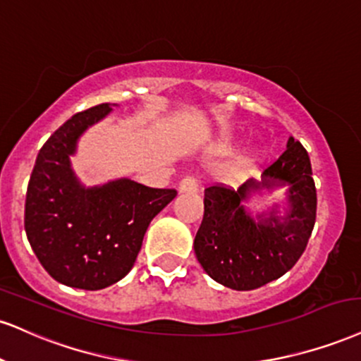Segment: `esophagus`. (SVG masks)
Segmentation results:
<instances>
[{"instance_id": "obj_1", "label": "esophagus", "mask_w": 361, "mask_h": 361, "mask_svg": "<svg viewBox=\"0 0 361 361\" xmlns=\"http://www.w3.org/2000/svg\"><path fill=\"white\" fill-rule=\"evenodd\" d=\"M180 193H195L198 190V181L195 176H185L178 185Z\"/></svg>"}]
</instances>
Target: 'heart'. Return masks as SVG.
I'll use <instances>...</instances> for the list:
<instances>
[{
    "label": "heart",
    "mask_w": 361,
    "mask_h": 361,
    "mask_svg": "<svg viewBox=\"0 0 361 361\" xmlns=\"http://www.w3.org/2000/svg\"><path fill=\"white\" fill-rule=\"evenodd\" d=\"M257 158H259V151L257 149H250V151H247L244 156H242L240 164L247 166V164H252L254 161H257Z\"/></svg>",
    "instance_id": "1"
}]
</instances>
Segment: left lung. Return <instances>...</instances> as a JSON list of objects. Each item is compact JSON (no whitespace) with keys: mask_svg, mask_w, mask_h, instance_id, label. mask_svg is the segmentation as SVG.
<instances>
[{"mask_svg":"<svg viewBox=\"0 0 361 361\" xmlns=\"http://www.w3.org/2000/svg\"><path fill=\"white\" fill-rule=\"evenodd\" d=\"M310 154L289 137L288 147L262 173L232 190L224 185L205 188V212L193 247L198 262L212 279L235 290H252L279 279L305 252L316 222V186ZM289 185L290 210L279 216L276 207L255 219L243 200L260 189Z\"/></svg>","mask_w":361,"mask_h":361,"instance_id":"1","label":"left lung"}]
</instances>
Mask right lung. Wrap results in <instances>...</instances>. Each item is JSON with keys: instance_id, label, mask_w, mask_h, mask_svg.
Returning a JSON list of instances; mask_svg holds the SVG:
<instances>
[{"instance_id": "obj_1", "label": "right lung", "mask_w": 361, "mask_h": 361, "mask_svg": "<svg viewBox=\"0 0 361 361\" xmlns=\"http://www.w3.org/2000/svg\"><path fill=\"white\" fill-rule=\"evenodd\" d=\"M111 104L77 112L42 146L28 181L25 230L30 245L55 281L97 290L131 271L151 220L176 190L149 188L121 178L85 188L71 166L77 141L106 117Z\"/></svg>"}]
</instances>
